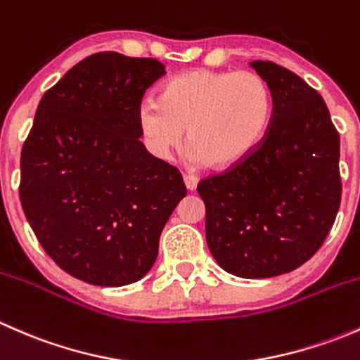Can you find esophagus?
<instances>
[{"mask_svg": "<svg viewBox=\"0 0 360 360\" xmlns=\"http://www.w3.org/2000/svg\"><path fill=\"white\" fill-rule=\"evenodd\" d=\"M183 179H184V184H186L188 191H195V190H197V184H198L197 177L190 176V174H184Z\"/></svg>", "mask_w": 360, "mask_h": 360, "instance_id": "obj_1", "label": "esophagus"}]
</instances>
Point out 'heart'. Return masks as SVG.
Segmentation results:
<instances>
[{
    "instance_id": "heart-1",
    "label": "heart",
    "mask_w": 360,
    "mask_h": 360,
    "mask_svg": "<svg viewBox=\"0 0 360 360\" xmlns=\"http://www.w3.org/2000/svg\"><path fill=\"white\" fill-rule=\"evenodd\" d=\"M271 116L274 99L261 75L195 69L170 78L158 101H143L137 123L153 157L169 160L188 130L193 162L224 172L259 150Z\"/></svg>"
}]
</instances>
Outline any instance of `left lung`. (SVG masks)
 Returning <instances> with one entry per match:
<instances>
[{"label": "left lung", "mask_w": 360, "mask_h": 360, "mask_svg": "<svg viewBox=\"0 0 360 360\" xmlns=\"http://www.w3.org/2000/svg\"><path fill=\"white\" fill-rule=\"evenodd\" d=\"M274 99L270 132L233 170L198 183L205 238L242 278L289 274L324 244L341 202L340 134L317 90L289 69L254 60Z\"/></svg>", "instance_id": "8db88e82"}]
</instances>
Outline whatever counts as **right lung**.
I'll list each match as a JSON object with an SVG mask.
<instances>
[{
	"label": "right lung",
	"instance_id": "obj_1",
	"mask_svg": "<svg viewBox=\"0 0 360 360\" xmlns=\"http://www.w3.org/2000/svg\"><path fill=\"white\" fill-rule=\"evenodd\" d=\"M165 66L99 52L46 90L20 155V203L45 252L72 277L143 278L186 195L179 170L141 143L137 110Z\"/></svg>",
	"mask_w": 360,
	"mask_h": 360
}]
</instances>
